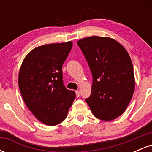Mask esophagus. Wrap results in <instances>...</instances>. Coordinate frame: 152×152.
<instances>
[{"instance_id": "esophagus-1", "label": "esophagus", "mask_w": 152, "mask_h": 152, "mask_svg": "<svg viewBox=\"0 0 152 152\" xmlns=\"http://www.w3.org/2000/svg\"><path fill=\"white\" fill-rule=\"evenodd\" d=\"M76 96L77 97H79V96H80V92H79V91H76Z\"/></svg>"}]
</instances>
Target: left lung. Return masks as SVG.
Listing matches in <instances>:
<instances>
[{
  "label": "left lung",
  "instance_id": "1",
  "mask_svg": "<svg viewBox=\"0 0 152 152\" xmlns=\"http://www.w3.org/2000/svg\"><path fill=\"white\" fill-rule=\"evenodd\" d=\"M77 44L93 76L91 94L86 102L97 118L114 120L124 112L135 88L129 55L122 45L109 37L91 36Z\"/></svg>",
  "mask_w": 152,
  "mask_h": 152
}]
</instances>
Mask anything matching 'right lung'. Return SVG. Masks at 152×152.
Masks as SVG:
<instances>
[{"instance_id": "obj_1", "label": "right lung", "mask_w": 152, "mask_h": 152, "mask_svg": "<svg viewBox=\"0 0 152 152\" xmlns=\"http://www.w3.org/2000/svg\"><path fill=\"white\" fill-rule=\"evenodd\" d=\"M72 41L35 48L24 58L18 86L26 105L44 124L55 126L66 118L76 97L63 83L62 66Z\"/></svg>"}]
</instances>
